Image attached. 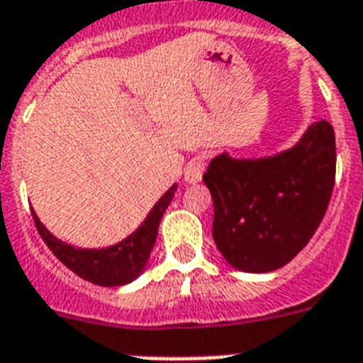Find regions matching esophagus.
<instances>
[{
	"label": "esophagus",
	"instance_id": "34e87169",
	"mask_svg": "<svg viewBox=\"0 0 363 363\" xmlns=\"http://www.w3.org/2000/svg\"><path fill=\"white\" fill-rule=\"evenodd\" d=\"M202 174H204V161L202 159H191L189 163L185 164L184 179L187 184H199L200 179H202Z\"/></svg>",
	"mask_w": 363,
	"mask_h": 363
}]
</instances>
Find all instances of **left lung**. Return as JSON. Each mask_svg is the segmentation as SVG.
I'll use <instances>...</instances> for the list:
<instances>
[{
  "mask_svg": "<svg viewBox=\"0 0 363 363\" xmlns=\"http://www.w3.org/2000/svg\"><path fill=\"white\" fill-rule=\"evenodd\" d=\"M213 199V240L232 268L266 274L291 262L323 221L335 182V135L311 123L285 152L234 159L227 152L202 176Z\"/></svg>",
  "mask_w": 363,
  "mask_h": 363,
  "instance_id": "left-lung-1",
  "label": "left lung"
}]
</instances>
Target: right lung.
Returning <instances> with one entry per match:
<instances>
[{"mask_svg": "<svg viewBox=\"0 0 363 363\" xmlns=\"http://www.w3.org/2000/svg\"><path fill=\"white\" fill-rule=\"evenodd\" d=\"M176 189H178V185L174 184L157 200V204L153 206L144 223L133 234H129L125 240L103 249H82L62 242L39 221V217L33 210H31V216H33L35 227L48 249L78 277L99 286H120L135 281L146 268L150 253L157 240L161 217L170 204Z\"/></svg>", "mask_w": 363, "mask_h": 363, "instance_id": "right-lung-1", "label": "right lung"}]
</instances>
